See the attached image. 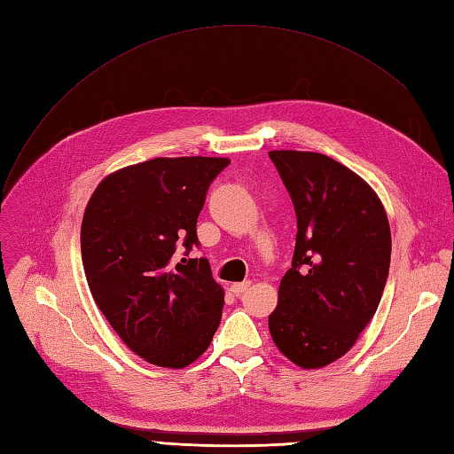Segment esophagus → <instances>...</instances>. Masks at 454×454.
Listing matches in <instances>:
<instances>
[{
	"mask_svg": "<svg viewBox=\"0 0 454 454\" xmlns=\"http://www.w3.org/2000/svg\"><path fill=\"white\" fill-rule=\"evenodd\" d=\"M250 286H252V282H250V280H246V282H237V284H231V292L235 294V295H240V294H244L246 290H248Z\"/></svg>",
	"mask_w": 454,
	"mask_h": 454,
	"instance_id": "34e87169",
	"label": "esophagus"
}]
</instances>
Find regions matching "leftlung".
<instances>
[{"label":"left lung","instance_id":"8db88e82","mask_svg":"<svg viewBox=\"0 0 454 454\" xmlns=\"http://www.w3.org/2000/svg\"><path fill=\"white\" fill-rule=\"evenodd\" d=\"M297 215L292 269L269 316L274 345L303 369L345 356L373 318L388 278L392 237L362 177L312 151H269Z\"/></svg>","mask_w":454,"mask_h":454}]
</instances>
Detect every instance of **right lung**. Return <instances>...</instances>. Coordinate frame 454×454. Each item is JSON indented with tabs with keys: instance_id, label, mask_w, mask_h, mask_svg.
Here are the masks:
<instances>
[{
	"instance_id": "obj_1",
	"label": "right lung",
	"mask_w": 454,
	"mask_h": 454,
	"mask_svg": "<svg viewBox=\"0 0 454 454\" xmlns=\"http://www.w3.org/2000/svg\"><path fill=\"white\" fill-rule=\"evenodd\" d=\"M222 157H159L106 176L81 223V257L92 299L122 342L145 362L182 369L210 347L223 287L208 259H182Z\"/></svg>"
}]
</instances>
